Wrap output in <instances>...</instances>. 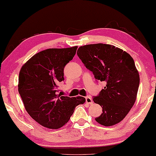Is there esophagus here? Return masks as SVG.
Returning a JSON list of instances; mask_svg holds the SVG:
<instances>
[{"label": "esophagus", "instance_id": "1", "mask_svg": "<svg viewBox=\"0 0 156 156\" xmlns=\"http://www.w3.org/2000/svg\"><path fill=\"white\" fill-rule=\"evenodd\" d=\"M85 99H86V103H87L88 104H91L93 103L92 99H91V98L89 97V96H87V97H85Z\"/></svg>", "mask_w": 156, "mask_h": 156}]
</instances>
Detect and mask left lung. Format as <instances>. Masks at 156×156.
Segmentation results:
<instances>
[{
	"mask_svg": "<svg viewBox=\"0 0 156 156\" xmlns=\"http://www.w3.org/2000/svg\"><path fill=\"white\" fill-rule=\"evenodd\" d=\"M77 55L94 78L106 86L93 97L102 107L96 121L105 126L123 120L136 101L139 74L133 59L126 52L108 44H92L78 49Z\"/></svg>",
	"mask_w": 156,
	"mask_h": 156,
	"instance_id": "8db88e82",
	"label": "left lung"
}]
</instances>
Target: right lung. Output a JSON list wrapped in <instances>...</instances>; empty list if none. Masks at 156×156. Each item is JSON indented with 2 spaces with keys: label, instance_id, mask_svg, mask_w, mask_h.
Returning a JSON list of instances; mask_svg holds the SVG:
<instances>
[{
  "label": "right lung",
  "instance_id": "obj_1",
  "mask_svg": "<svg viewBox=\"0 0 156 156\" xmlns=\"http://www.w3.org/2000/svg\"><path fill=\"white\" fill-rule=\"evenodd\" d=\"M77 46L42 50L21 68L18 91L30 116L42 126L57 129L69 120L74 108L85 102L82 97L59 94L58 84L65 80L64 68L76 54Z\"/></svg>",
  "mask_w": 156,
  "mask_h": 156
}]
</instances>
